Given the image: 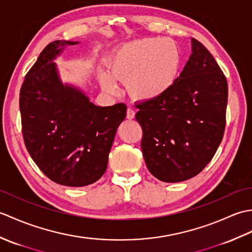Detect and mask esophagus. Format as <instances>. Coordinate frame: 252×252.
I'll return each instance as SVG.
<instances>
[{"label":"esophagus","instance_id":"1","mask_svg":"<svg viewBox=\"0 0 252 252\" xmlns=\"http://www.w3.org/2000/svg\"><path fill=\"white\" fill-rule=\"evenodd\" d=\"M134 117H135V110L133 109V108H127V110H126V118L129 120H131V119H134Z\"/></svg>","mask_w":252,"mask_h":252}]
</instances>
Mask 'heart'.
Masks as SVG:
<instances>
[{"label": "heart", "instance_id": "heart-1", "mask_svg": "<svg viewBox=\"0 0 252 252\" xmlns=\"http://www.w3.org/2000/svg\"><path fill=\"white\" fill-rule=\"evenodd\" d=\"M181 69V52L168 37H147L129 42L111 60L110 76L103 73L101 87L114 92V80L126 83V89L138 100L160 97L173 87Z\"/></svg>", "mask_w": 252, "mask_h": 252}]
</instances>
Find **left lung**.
<instances>
[{
	"label": "left lung",
	"mask_w": 252,
	"mask_h": 252,
	"mask_svg": "<svg viewBox=\"0 0 252 252\" xmlns=\"http://www.w3.org/2000/svg\"><path fill=\"white\" fill-rule=\"evenodd\" d=\"M227 81L215 57L196 39L173 87L135 105L145 163L167 183L189 180L211 161L226 123Z\"/></svg>",
	"instance_id": "left-lung-1"
}]
</instances>
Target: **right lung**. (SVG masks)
Segmentation results:
<instances>
[{
  "mask_svg": "<svg viewBox=\"0 0 252 252\" xmlns=\"http://www.w3.org/2000/svg\"><path fill=\"white\" fill-rule=\"evenodd\" d=\"M54 41L41 52L19 94L25 145L35 164L57 184L81 187L99 180L126 106H95L81 91L63 85L55 60L65 45ZM62 46L61 49L59 46Z\"/></svg>",
  "mask_w": 252,
  "mask_h": 252,
  "instance_id": "obj_1",
  "label": "right lung"
}]
</instances>
